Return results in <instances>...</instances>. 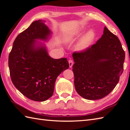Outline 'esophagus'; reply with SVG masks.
Here are the masks:
<instances>
[{
  "instance_id": "esophagus-1",
  "label": "esophagus",
  "mask_w": 130,
  "mask_h": 130,
  "mask_svg": "<svg viewBox=\"0 0 130 130\" xmlns=\"http://www.w3.org/2000/svg\"><path fill=\"white\" fill-rule=\"evenodd\" d=\"M68 62H69V67H70V68H71L73 67V61L72 60H69L68 61Z\"/></svg>"
}]
</instances>
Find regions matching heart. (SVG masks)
<instances>
[{
    "instance_id": "b5f03b06",
    "label": "heart",
    "mask_w": 130,
    "mask_h": 130,
    "mask_svg": "<svg viewBox=\"0 0 130 130\" xmlns=\"http://www.w3.org/2000/svg\"><path fill=\"white\" fill-rule=\"evenodd\" d=\"M87 29L84 27H80L75 31L69 33L65 36L66 42H72L80 37L86 31ZM95 38V33L93 29H90L83 36L76 46V50L80 52L86 51L92 45Z\"/></svg>"
}]
</instances>
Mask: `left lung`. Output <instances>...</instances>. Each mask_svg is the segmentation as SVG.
<instances>
[{"label":"left lung","instance_id":"1","mask_svg":"<svg viewBox=\"0 0 130 130\" xmlns=\"http://www.w3.org/2000/svg\"><path fill=\"white\" fill-rule=\"evenodd\" d=\"M73 71L77 93L89 100L104 98L118 83L125 53L118 38L104 27L103 34L86 51L74 52Z\"/></svg>","mask_w":130,"mask_h":130}]
</instances>
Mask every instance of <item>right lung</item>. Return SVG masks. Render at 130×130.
I'll return each instance as SVG.
<instances>
[{"label":"right lung","mask_w":130,"mask_h":130,"mask_svg":"<svg viewBox=\"0 0 130 130\" xmlns=\"http://www.w3.org/2000/svg\"><path fill=\"white\" fill-rule=\"evenodd\" d=\"M43 20L36 21L19 34L13 42L8 65L11 80L22 94L43 102L53 95L60 73L69 67L67 58L54 59L36 40L47 41L51 31Z\"/></svg>","instance_id":"1"}]
</instances>
